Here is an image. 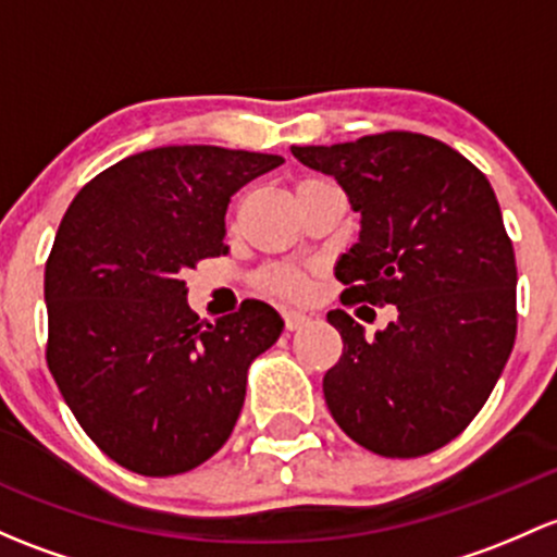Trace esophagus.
Wrapping results in <instances>:
<instances>
[{
  "label": "esophagus",
  "mask_w": 557,
  "mask_h": 557,
  "mask_svg": "<svg viewBox=\"0 0 557 557\" xmlns=\"http://www.w3.org/2000/svg\"><path fill=\"white\" fill-rule=\"evenodd\" d=\"M283 320H285V327H288V331H301L304 325H309L307 314L294 312V309H288V312H283Z\"/></svg>",
  "instance_id": "1"
}]
</instances>
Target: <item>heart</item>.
I'll return each instance as SVG.
<instances>
[{
  "mask_svg": "<svg viewBox=\"0 0 557 557\" xmlns=\"http://www.w3.org/2000/svg\"><path fill=\"white\" fill-rule=\"evenodd\" d=\"M263 288H267L269 294H277L285 298H304L309 294V280L307 274H301L298 269L280 267L263 274Z\"/></svg>",
  "mask_w": 557,
  "mask_h": 557,
  "instance_id": "b5f03b06",
  "label": "heart"
}]
</instances>
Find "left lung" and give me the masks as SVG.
<instances>
[{
	"label": "left lung",
	"instance_id": "8db88e82",
	"mask_svg": "<svg viewBox=\"0 0 557 557\" xmlns=\"http://www.w3.org/2000/svg\"><path fill=\"white\" fill-rule=\"evenodd\" d=\"M290 151L333 175L360 213V239L336 261L342 304L397 307L373 338L344 309L327 312L344 342L323 379L331 417L379 456L432 454L478 417L518 331V269L494 189L421 133Z\"/></svg>",
	"mask_w": 557,
	"mask_h": 557
}]
</instances>
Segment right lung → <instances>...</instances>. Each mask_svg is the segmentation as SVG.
Masks as SVG:
<instances>
[{
	"mask_svg": "<svg viewBox=\"0 0 557 557\" xmlns=\"http://www.w3.org/2000/svg\"><path fill=\"white\" fill-rule=\"evenodd\" d=\"M283 157L160 146L98 173L45 267L47 366L82 430L149 478L189 472L226 441L248 368L283 333L263 301L200 323L184 272L226 253V208Z\"/></svg>",
	"mask_w": 557,
	"mask_h": 557,
	"instance_id": "add662e5",
	"label": "right lung"
}]
</instances>
